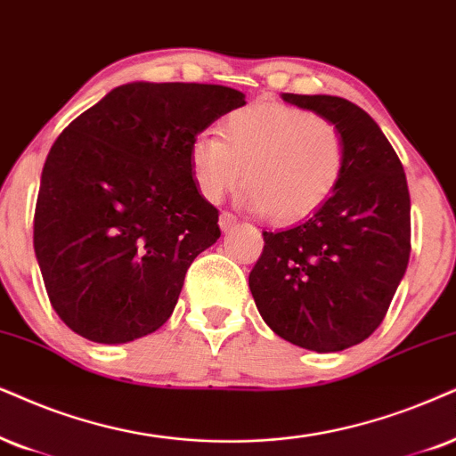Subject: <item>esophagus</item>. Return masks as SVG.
I'll list each match as a JSON object with an SVG mask.
<instances>
[{
  "instance_id": "1",
  "label": "esophagus",
  "mask_w": 456,
  "mask_h": 456,
  "mask_svg": "<svg viewBox=\"0 0 456 456\" xmlns=\"http://www.w3.org/2000/svg\"><path fill=\"white\" fill-rule=\"evenodd\" d=\"M218 224H221L223 232H229V229H233L235 224H238V218H235L232 212H221V218H218Z\"/></svg>"
}]
</instances>
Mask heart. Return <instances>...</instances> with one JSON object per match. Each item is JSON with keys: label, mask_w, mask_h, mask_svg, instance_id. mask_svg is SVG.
<instances>
[{"label": "heart", "mask_w": 456, "mask_h": 456, "mask_svg": "<svg viewBox=\"0 0 456 456\" xmlns=\"http://www.w3.org/2000/svg\"><path fill=\"white\" fill-rule=\"evenodd\" d=\"M189 166L200 195L212 204L241 178L248 208L295 223L320 210L341 185L345 142L337 126L307 109L256 102L229 113L221 138L195 136Z\"/></svg>", "instance_id": "heart-1"}]
</instances>
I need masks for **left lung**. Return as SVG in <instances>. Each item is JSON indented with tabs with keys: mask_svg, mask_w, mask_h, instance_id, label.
<instances>
[{
	"mask_svg": "<svg viewBox=\"0 0 456 456\" xmlns=\"http://www.w3.org/2000/svg\"><path fill=\"white\" fill-rule=\"evenodd\" d=\"M337 126L345 172L330 200L305 221L263 232L250 292L271 330L298 347L330 354L377 330L411 256V195L394 147L354 102L328 94H281Z\"/></svg>",
	"mask_w": 456,
	"mask_h": 456,
	"instance_id": "obj_1",
	"label": "left lung"
}]
</instances>
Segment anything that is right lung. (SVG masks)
<instances>
[{
	"instance_id": "obj_1",
	"label": "right lung",
	"mask_w": 456,
	"mask_h": 456,
	"mask_svg": "<svg viewBox=\"0 0 456 456\" xmlns=\"http://www.w3.org/2000/svg\"><path fill=\"white\" fill-rule=\"evenodd\" d=\"M244 99L227 86L132 82L56 138L33 248L52 307L79 337L130 343L170 318L189 265L221 238L189 145Z\"/></svg>"
}]
</instances>
